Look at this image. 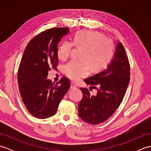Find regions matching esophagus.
Wrapping results in <instances>:
<instances>
[{
    "label": "esophagus",
    "instance_id": "1",
    "mask_svg": "<svg viewBox=\"0 0 151 151\" xmlns=\"http://www.w3.org/2000/svg\"><path fill=\"white\" fill-rule=\"evenodd\" d=\"M70 88L72 89L76 88V84H75V83H74V82H71V83H70Z\"/></svg>",
    "mask_w": 151,
    "mask_h": 151
}]
</instances>
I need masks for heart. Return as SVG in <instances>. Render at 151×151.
Returning a JSON list of instances; mask_svg holds the SVG:
<instances>
[{
  "mask_svg": "<svg viewBox=\"0 0 151 151\" xmlns=\"http://www.w3.org/2000/svg\"><path fill=\"white\" fill-rule=\"evenodd\" d=\"M74 46L82 49L79 60H73L64 67L67 77L78 81L88 75L90 68L98 72L106 67L113 58L114 45L103 34L92 30H82L76 32L73 42L63 41L57 48V56L61 60L67 59Z\"/></svg>",
  "mask_w": 151,
  "mask_h": 151,
  "instance_id": "obj_1",
  "label": "heart"
}]
</instances>
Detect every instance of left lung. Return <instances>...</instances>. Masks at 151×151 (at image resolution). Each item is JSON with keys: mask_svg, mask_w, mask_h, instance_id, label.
I'll return each instance as SVG.
<instances>
[{"mask_svg": "<svg viewBox=\"0 0 151 151\" xmlns=\"http://www.w3.org/2000/svg\"><path fill=\"white\" fill-rule=\"evenodd\" d=\"M130 81V64L121 42H118L106 69L87 78L84 82L95 88L97 93L90 95L81 88L83 97L78 104V115L86 123L100 124L107 120L119 106Z\"/></svg>", "mask_w": 151, "mask_h": 151, "instance_id": "1", "label": "left lung"}]
</instances>
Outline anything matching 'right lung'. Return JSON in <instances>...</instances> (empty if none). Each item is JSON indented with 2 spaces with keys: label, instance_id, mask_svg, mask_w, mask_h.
<instances>
[{
  "label": "right lung",
  "instance_id": "add662e5",
  "mask_svg": "<svg viewBox=\"0 0 151 151\" xmlns=\"http://www.w3.org/2000/svg\"><path fill=\"white\" fill-rule=\"evenodd\" d=\"M69 32L68 28L46 30L32 39L23 52L18 70L19 89L25 106L36 118L55 115L70 88L66 77L56 84L47 78L50 69H56L58 63V44Z\"/></svg>",
  "mask_w": 151,
  "mask_h": 151
}]
</instances>
